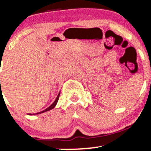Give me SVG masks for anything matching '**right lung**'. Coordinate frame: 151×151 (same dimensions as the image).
Returning <instances> with one entry per match:
<instances>
[{"mask_svg": "<svg viewBox=\"0 0 151 151\" xmlns=\"http://www.w3.org/2000/svg\"><path fill=\"white\" fill-rule=\"evenodd\" d=\"M60 92L59 93V94L58 95V96H57V98H56V99L55 100V101L53 102L52 103V105H50L49 107H48V108H47L46 109H45V110H43L42 111H40V112H38V113H36V114H42V113H44V112H46V111H50V110H51V109H54L55 107V106H56V104H57V103H58V99H59V97H60ZM29 115H32V114H29Z\"/></svg>", "mask_w": 151, "mask_h": 151, "instance_id": "add662e5", "label": "right lung"}]
</instances>
